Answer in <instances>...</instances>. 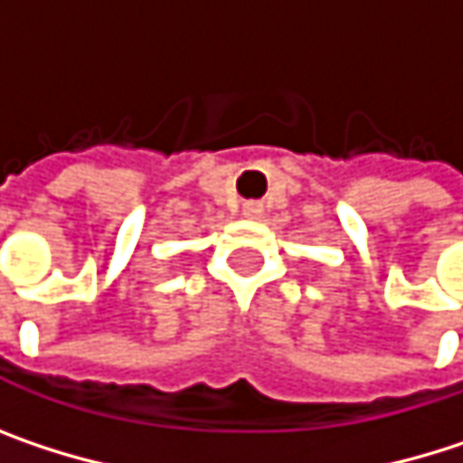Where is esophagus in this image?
<instances>
[{"label": "esophagus", "mask_w": 463, "mask_h": 463, "mask_svg": "<svg viewBox=\"0 0 463 463\" xmlns=\"http://www.w3.org/2000/svg\"><path fill=\"white\" fill-rule=\"evenodd\" d=\"M262 212H265V209H262L260 201H246V203H243V217H246V220H260Z\"/></svg>", "instance_id": "1"}]
</instances>
